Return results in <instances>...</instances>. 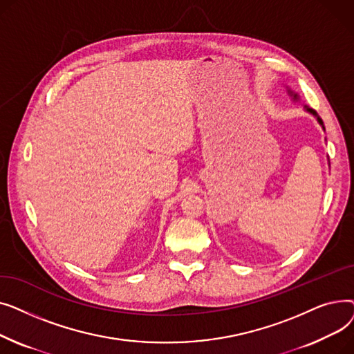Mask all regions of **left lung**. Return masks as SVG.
<instances>
[{
	"label": "left lung",
	"instance_id": "obj_1",
	"mask_svg": "<svg viewBox=\"0 0 354 354\" xmlns=\"http://www.w3.org/2000/svg\"><path fill=\"white\" fill-rule=\"evenodd\" d=\"M286 88H287V93H288V96L291 97V100L292 102H299L300 100V96H299V93H295L294 90H291V87H288V86H286ZM304 110L307 111V113H310V115H313L315 119H317V122H319V124L323 127V130H326V127H324V123H323V120L320 119V116L317 115V111L315 110H313L311 107H308V106H304Z\"/></svg>",
	"mask_w": 354,
	"mask_h": 354
}]
</instances>
